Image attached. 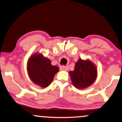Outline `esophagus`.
I'll use <instances>...</instances> for the list:
<instances>
[{"label":"esophagus","instance_id":"obj_1","mask_svg":"<svg viewBox=\"0 0 122 122\" xmlns=\"http://www.w3.org/2000/svg\"><path fill=\"white\" fill-rule=\"evenodd\" d=\"M60 70L61 71H68V66H61L60 67Z\"/></svg>","mask_w":122,"mask_h":122}]
</instances>
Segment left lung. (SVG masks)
Returning <instances> with one entry per match:
<instances>
[{
  "mask_svg": "<svg viewBox=\"0 0 122 122\" xmlns=\"http://www.w3.org/2000/svg\"><path fill=\"white\" fill-rule=\"evenodd\" d=\"M73 85L78 89L91 86L96 80L97 70L96 66L89 60L80 59L76 63L74 70L69 72Z\"/></svg>",
  "mask_w": 122,
  "mask_h": 122,
  "instance_id": "1",
  "label": "left lung"
}]
</instances>
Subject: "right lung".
Instances as JSON below:
<instances>
[{"label": "right lung", "instance_id": "1", "mask_svg": "<svg viewBox=\"0 0 122 122\" xmlns=\"http://www.w3.org/2000/svg\"><path fill=\"white\" fill-rule=\"evenodd\" d=\"M49 59L41 54H35L30 57L27 64L30 79L34 84L46 88L51 83L54 76L59 69L52 66Z\"/></svg>", "mask_w": 122, "mask_h": 122}]
</instances>
